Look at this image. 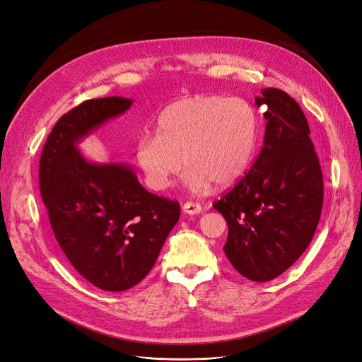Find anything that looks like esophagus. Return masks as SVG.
Segmentation results:
<instances>
[{
  "label": "esophagus",
  "mask_w": 362,
  "mask_h": 362,
  "mask_svg": "<svg viewBox=\"0 0 362 362\" xmlns=\"http://www.w3.org/2000/svg\"><path fill=\"white\" fill-rule=\"evenodd\" d=\"M183 213L186 215H198V213H202V206L198 203H192V202H186L182 207Z\"/></svg>",
  "instance_id": "esophagus-1"
}]
</instances>
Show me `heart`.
I'll return each instance as SVG.
<instances>
[{
	"label": "heart",
	"instance_id": "b5f03b06",
	"mask_svg": "<svg viewBox=\"0 0 362 362\" xmlns=\"http://www.w3.org/2000/svg\"><path fill=\"white\" fill-rule=\"evenodd\" d=\"M258 132V113L246 100L194 95L165 107L158 117L156 136L139 140L136 160L153 191H165L183 165L188 170L185 185L206 191L211 182L226 186L242 176L255 152Z\"/></svg>",
	"mask_w": 362,
	"mask_h": 362
}]
</instances>
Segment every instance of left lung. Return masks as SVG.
<instances>
[{
	"label": "left lung",
	"instance_id": "8db88e82",
	"mask_svg": "<svg viewBox=\"0 0 362 362\" xmlns=\"http://www.w3.org/2000/svg\"><path fill=\"white\" fill-rule=\"evenodd\" d=\"M262 149L234 188L213 204L228 223L223 246L234 269L253 282L286 272L310 245L324 203V180L310 128L297 101L267 88Z\"/></svg>",
	"mask_w": 362,
	"mask_h": 362
}]
</instances>
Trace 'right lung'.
Instances as JSON below:
<instances>
[{"label":"right lung","mask_w":362,"mask_h":362,"mask_svg":"<svg viewBox=\"0 0 362 362\" xmlns=\"http://www.w3.org/2000/svg\"><path fill=\"white\" fill-rule=\"evenodd\" d=\"M132 104L88 100L64 115L40 158V194L65 257L88 282L120 292L152 270L180 218L177 202L147 192L128 163H92L77 144Z\"/></svg>","instance_id":"obj_1"}]
</instances>
